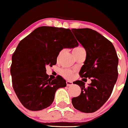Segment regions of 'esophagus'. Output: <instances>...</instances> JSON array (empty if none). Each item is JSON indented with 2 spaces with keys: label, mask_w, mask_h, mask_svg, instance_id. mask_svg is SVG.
Masks as SVG:
<instances>
[{
  "label": "esophagus",
  "mask_w": 128,
  "mask_h": 128,
  "mask_svg": "<svg viewBox=\"0 0 128 128\" xmlns=\"http://www.w3.org/2000/svg\"><path fill=\"white\" fill-rule=\"evenodd\" d=\"M73 84V82H70V81H66V85L68 86H72Z\"/></svg>",
  "instance_id": "esophagus-1"
}]
</instances>
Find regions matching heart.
Here are the masks:
<instances>
[{"label": "heart", "instance_id": "1", "mask_svg": "<svg viewBox=\"0 0 128 128\" xmlns=\"http://www.w3.org/2000/svg\"><path fill=\"white\" fill-rule=\"evenodd\" d=\"M84 50V48H83V47H82V46H77V47H75L73 48V53L74 54V53L78 52L80 51V50ZM61 74H62L63 76H64V78H68V79H70V78H72V77H73V72H72V70L65 69V70H62Z\"/></svg>", "mask_w": 128, "mask_h": 128}]
</instances>
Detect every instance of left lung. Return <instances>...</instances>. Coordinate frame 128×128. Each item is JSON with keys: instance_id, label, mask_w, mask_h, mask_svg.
Returning a JSON list of instances; mask_svg holds the SVG:
<instances>
[{"instance_id": "left-lung-1", "label": "left lung", "mask_w": 128, "mask_h": 128, "mask_svg": "<svg viewBox=\"0 0 128 128\" xmlns=\"http://www.w3.org/2000/svg\"><path fill=\"white\" fill-rule=\"evenodd\" d=\"M72 31L86 53L79 73L82 80L73 82L80 86L81 94L72 98V104L82 112H95L111 96L118 76V57L112 43L95 30L86 28ZM86 78L92 81L88 87L84 86Z\"/></svg>"}]
</instances>
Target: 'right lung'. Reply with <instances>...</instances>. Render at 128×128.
Wrapping results in <instances>:
<instances>
[{"label": "right lung", "mask_w": 128, "mask_h": 128, "mask_svg": "<svg viewBox=\"0 0 128 128\" xmlns=\"http://www.w3.org/2000/svg\"><path fill=\"white\" fill-rule=\"evenodd\" d=\"M78 45L70 29L47 26L36 28L20 42L12 55L10 74L15 93L24 107L40 111L51 105L56 91L66 83L60 75L49 78L46 66L56 64L62 50Z\"/></svg>", "instance_id": "add662e5"}]
</instances>
